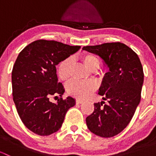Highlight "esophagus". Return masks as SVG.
Returning a JSON list of instances; mask_svg holds the SVG:
<instances>
[{
	"label": "esophagus",
	"instance_id": "obj_1",
	"mask_svg": "<svg viewBox=\"0 0 156 156\" xmlns=\"http://www.w3.org/2000/svg\"><path fill=\"white\" fill-rule=\"evenodd\" d=\"M83 100H76V104H81V103H83Z\"/></svg>",
	"mask_w": 156,
	"mask_h": 156
}]
</instances>
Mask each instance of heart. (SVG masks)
Returning <instances> with one entry per match:
<instances>
[{
  "label": "heart",
  "instance_id": "b5f03b06",
  "mask_svg": "<svg viewBox=\"0 0 156 156\" xmlns=\"http://www.w3.org/2000/svg\"><path fill=\"white\" fill-rule=\"evenodd\" d=\"M81 61L88 70L94 72L100 66V60L94 54L87 53L81 56ZM72 59L66 58L58 66V75L62 81H66L71 75L72 69ZM97 89V84L94 81H71L67 86V90L70 95L78 99H86Z\"/></svg>",
  "mask_w": 156,
  "mask_h": 156
}]
</instances>
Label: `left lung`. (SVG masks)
<instances>
[{
  "label": "left lung",
  "instance_id": "obj_1",
  "mask_svg": "<svg viewBox=\"0 0 156 156\" xmlns=\"http://www.w3.org/2000/svg\"><path fill=\"white\" fill-rule=\"evenodd\" d=\"M82 50L98 55L108 69L98 93L108 103H94V112L86 118L87 126L97 136L112 137L128 125L140 102L142 64L137 54L120 42L86 46Z\"/></svg>",
  "mask_w": 156,
  "mask_h": 156
}]
</instances>
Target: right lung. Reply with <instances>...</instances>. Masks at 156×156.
Segmentation results:
<instances>
[{"label": "right lung", "mask_w": 156, "mask_h": 156, "mask_svg": "<svg viewBox=\"0 0 156 156\" xmlns=\"http://www.w3.org/2000/svg\"><path fill=\"white\" fill-rule=\"evenodd\" d=\"M80 46H69L55 41L37 40L29 44L20 53L12 71L13 101L25 126L41 136L57 131L62 125L69 108L75 100L62 97L53 103L50 97L65 92L58 82L56 66Z\"/></svg>", "instance_id": "1"}]
</instances>
